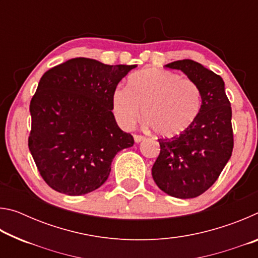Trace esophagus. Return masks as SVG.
I'll return each mask as SVG.
<instances>
[{"mask_svg":"<svg viewBox=\"0 0 258 258\" xmlns=\"http://www.w3.org/2000/svg\"><path fill=\"white\" fill-rule=\"evenodd\" d=\"M133 138H134L135 143H140L141 141H143V140H145V137H143V135H139V134H134Z\"/></svg>","mask_w":258,"mask_h":258,"instance_id":"1","label":"esophagus"}]
</instances>
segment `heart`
I'll return each mask as SVG.
<instances>
[{"instance_id":"b5f03b06","label":"heart","mask_w":258,"mask_h":258,"mask_svg":"<svg viewBox=\"0 0 258 258\" xmlns=\"http://www.w3.org/2000/svg\"><path fill=\"white\" fill-rule=\"evenodd\" d=\"M160 137L181 134L194 124L202 108V91L194 81L163 69L132 74L127 87L112 92V113L120 127L128 130L140 113Z\"/></svg>"}]
</instances>
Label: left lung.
<instances>
[{
	"instance_id": "obj_1",
	"label": "left lung",
	"mask_w": 258,
	"mask_h": 258,
	"mask_svg": "<svg viewBox=\"0 0 258 258\" xmlns=\"http://www.w3.org/2000/svg\"><path fill=\"white\" fill-rule=\"evenodd\" d=\"M166 67L181 71L197 83L202 91V108L184 132L158 139L160 154L151 173L165 194L181 199L195 198L215 183L232 155V110L221 76L190 59L174 61Z\"/></svg>"
}]
</instances>
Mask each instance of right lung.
<instances>
[{
  "label": "right lung",
  "mask_w": 258,
  "mask_h": 258,
  "mask_svg": "<svg viewBox=\"0 0 258 258\" xmlns=\"http://www.w3.org/2000/svg\"><path fill=\"white\" fill-rule=\"evenodd\" d=\"M137 64L75 58L47 71L30 101L28 147L52 189L82 196L101 186L111 161L134 139L116 123L112 92Z\"/></svg>",
  "instance_id": "add662e5"
}]
</instances>
